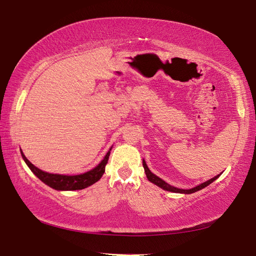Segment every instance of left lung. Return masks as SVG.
I'll use <instances>...</instances> for the list:
<instances>
[{"label": "left lung", "mask_w": 256, "mask_h": 256, "mask_svg": "<svg viewBox=\"0 0 256 256\" xmlns=\"http://www.w3.org/2000/svg\"><path fill=\"white\" fill-rule=\"evenodd\" d=\"M142 165H144V172H146V176H147L149 182H154V184L159 186V187L162 188V190H165L174 192H182V194H192V192H195L200 190H203L204 187L208 186V185L210 184V182H213L214 180H218V178L220 176V175L213 177V178H212V180L203 182V184H200V185H198V186L192 188V190H180V188H176V187H174V186H170V184H167L166 182H164V180H162V178H159L158 176L155 175V174H152L150 170H149V168L147 167V165H146V162H144V160H142Z\"/></svg>", "instance_id": "obj_1"}]
</instances>
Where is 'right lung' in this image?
<instances>
[{
    "instance_id": "obj_1",
    "label": "right lung",
    "mask_w": 256,
    "mask_h": 256,
    "mask_svg": "<svg viewBox=\"0 0 256 256\" xmlns=\"http://www.w3.org/2000/svg\"><path fill=\"white\" fill-rule=\"evenodd\" d=\"M112 150V149H110ZM110 150L107 152V155L101 160V162L97 167H94V170L86 172L81 175H74V176H68V175H58V174H50L46 172L36 168L33 164L28 160V158L23 155L22 157L24 162H26L28 168L32 170V172L41 180L44 184L54 188L56 190H84V188L88 187L90 185L94 184L96 182H98L101 176L104 175L106 165H107L108 159L110 156Z\"/></svg>"
}]
</instances>
